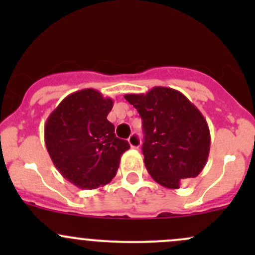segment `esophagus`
<instances>
[{
	"label": "esophagus",
	"mask_w": 255,
	"mask_h": 255,
	"mask_svg": "<svg viewBox=\"0 0 255 255\" xmlns=\"http://www.w3.org/2000/svg\"><path fill=\"white\" fill-rule=\"evenodd\" d=\"M128 143H129L130 148L133 149H138L140 146V138L137 133H133V134L129 135L128 138Z\"/></svg>",
	"instance_id": "obj_1"
}]
</instances>
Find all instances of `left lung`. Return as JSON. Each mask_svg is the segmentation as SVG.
Returning <instances> with one entry per match:
<instances>
[{
    "label": "left lung",
    "instance_id": "left-lung-1",
    "mask_svg": "<svg viewBox=\"0 0 255 255\" xmlns=\"http://www.w3.org/2000/svg\"><path fill=\"white\" fill-rule=\"evenodd\" d=\"M125 99L137 109L144 129L143 155L149 175L166 189H179L207 163L211 135L200 110L185 95L155 86Z\"/></svg>",
    "mask_w": 255,
    "mask_h": 255
}]
</instances>
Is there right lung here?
I'll use <instances>...</instances> for the list:
<instances>
[{
  "instance_id": "add662e5",
  "label": "right lung",
  "mask_w": 255,
  "mask_h": 255,
  "mask_svg": "<svg viewBox=\"0 0 255 255\" xmlns=\"http://www.w3.org/2000/svg\"><path fill=\"white\" fill-rule=\"evenodd\" d=\"M113 100L94 89L66 96L49 115L44 140L64 179L82 190L105 186L116 176L121 156L129 149L107 120Z\"/></svg>"
}]
</instances>
